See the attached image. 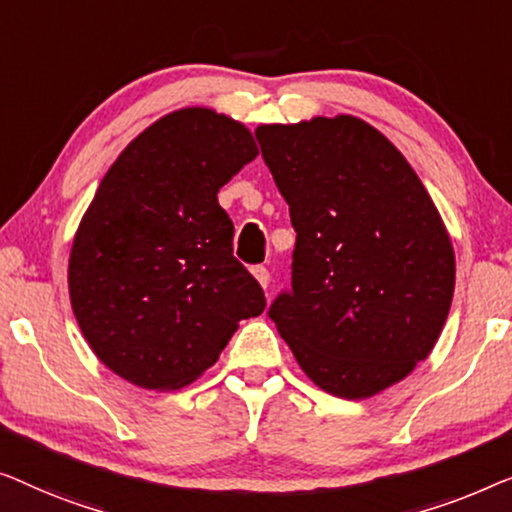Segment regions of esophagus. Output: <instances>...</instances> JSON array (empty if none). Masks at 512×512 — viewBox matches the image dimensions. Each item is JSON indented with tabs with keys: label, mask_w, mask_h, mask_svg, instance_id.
Wrapping results in <instances>:
<instances>
[{
	"label": "esophagus",
	"mask_w": 512,
	"mask_h": 512,
	"mask_svg": "<svg viewBox=\"0 0 512 512\" xmlns=\"http://www.w3.org/2000/svg\"><path fill=\"white\" fill-rule=\"evenodd\" d=\"M253 276H255L257 283L266 290V285H269V280H271L269 269H266V266H253Z\"/></svg>",
	"instance_id": "1"
}]
</instances>
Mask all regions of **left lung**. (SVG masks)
<instances>
[{
  "label": "left lung",
  "mask_w": 512,
  "mask_h": 512,
  "mask_svg": "<svg viewBox=\"0 0 512 512\" xmlns=\"http://www.w3.org/2000/svg\"><path fill=\"white\" fill-rule=\"evenodd\" d=\"M290 206L292 290L269 308L301 371L369 399L429 357L455 294L441 213L397 146L355 115L259 125Z\"/></svg>",
  "instance_id": "1"
}]
</instances>
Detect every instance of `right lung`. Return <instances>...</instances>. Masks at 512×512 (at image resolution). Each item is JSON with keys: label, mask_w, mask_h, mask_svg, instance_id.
<instances>
[{"label": "right lung", "mask_w": 512, "mask_h": 512, "mask_svg": "<svg viewBox=\"0 0 512 512\" xmlns=\"http://www.w3.org/2000/svg\"><path fill=\"white\" fill-rule=\"evenodd\" d=\"M257 153L243 122L187 106L143 129L106 171L71 246L69 299L115 376L181 390L218 362L241 320L264 311L218 204Z\"/></svg>", "instance_id": "right-lung-1"}]
</instances>
